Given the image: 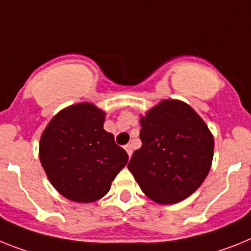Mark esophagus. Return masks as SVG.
Here are the masks:
<instances>
[{"label": "esophagus", "instance_id": "34e87169", "mask_svg": "<svg viewBox=\"0 0 251 251\" xmlns=\"http://www.w3.org/2000/svg\"><path fill=\"white\" fill-rule=\"evenodd\" d=\"M125 150H126V152H127L128 156L132 155V148H131V145H130V144L125 145Z\"/></svg>", "mask_w": 251, "mask_h": 251}]
</instances>
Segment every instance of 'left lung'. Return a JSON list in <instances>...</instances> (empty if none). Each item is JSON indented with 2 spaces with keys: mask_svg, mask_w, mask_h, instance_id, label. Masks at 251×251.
Instances as JSON below:
<instances>
[{
  "mask_svg": "<svg viewBox=\"0 0 251 251\" xmlns=\"http://www.w3.org/2000/svg\"><path fill=\"white\" fill-rule=\"evenodd\" d=\"M143 145L128 171L145 196L160 204L186 200L200 188L211 169L213 135L186 102L162 100L140 115Z\"/></svg>",
  "mask_w": 251,
  "mask_h": 251,
  "instance_id": "8db88e82",
  "label": "left lung"
}]
</instances>
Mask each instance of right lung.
<instances>
[{
    "instance_id": "add662e5",
    "label": "right lung",
    "mask_w": 251,
    "mask_h": 251,
    "mask_svg": "<svg viewBox=\"0 0 251 251\" xmlns=\"http://www.w3.org/2000/svg\"><path fill=\"white\" fill-rule=\"evenodd\" d=\"M106 112L91 102L63 108L41 134L39 158L49 182L63 197L92 203L107 195L128 160L103 128Z\"/></svg>"
}]
</instances>
